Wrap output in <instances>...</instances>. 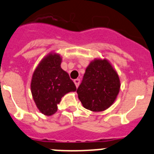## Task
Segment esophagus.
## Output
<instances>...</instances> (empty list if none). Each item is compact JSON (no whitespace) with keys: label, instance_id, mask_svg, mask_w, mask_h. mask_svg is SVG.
I'll list each match as a JSON object with an SVG mask.
<instances>
[{"label":"esophagus","instance_id":"34e87169","mask_svg":"<svg viewBox=\"0 0 154 154\" xmlns=\"http://www.w3.org/2000/svg\"><path fill=\"white\" fill-rule=\"evenodd\" d=\"M74 82H75V85L76 87H78L80 83V79H76L74 80Z\"/></svg>","mask_w":154,"mask_h":154}]
</instances>
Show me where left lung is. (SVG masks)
<instances>
[{"label": "left lung", "mask_w": 154, "mask_h": 154, "mask_svg": "<svg viewBox=\"0 0 154 154\" xmlns=\"http://www.w3.org/2000/svg\"><path fill=\"white\" fill-rule=\"evenodd\" d=\"M120 79L107 59L96 58L88 65L77 93L82 106L91 111L107 110L120 91Z\"/></svg>", "instance_id": "left-lung-1"}]
</instances>
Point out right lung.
<instances>
[{
    "instance_id": "obj_1",
    "label": "right lung",
    "mask_w": 154,
    "mask_h": 154,
    "mask_svg": "<svg viewBox=\"0 0 154 154\" xmlns=\"http://www.w3.org/2000/svg\"><path fill=\"white\" fill-rule=\"evenodd\" d=\"M62 57L51 52L42 59L31 80V93L36 107L42 114L51 116L57 112V104L66 93L75 92V83L61 68Z\"/></svg>"
}]
</instances>
